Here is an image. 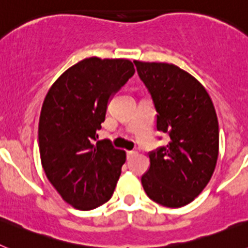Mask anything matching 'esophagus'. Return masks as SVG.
I'll use <instances>...</instances> for the list:
<instances>
[{"label": "esophagus", "instance_id": "esophagus-1", "mask_svg": "<svg viewBox=\"0 0 248 248\" xmlns=\"http://www.w3.org/2000/svg\"><path fill=\"white\" fill-rule=\"evenodd\" d=\"M134 155H137V151H134V150L126 151V156H128V157H133Z\"/></svg>", "mask_w": 248, "mask_h": 248}]
</instances>
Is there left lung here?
I'll return each mask as SVG.
<instances>
[{"label":"left lung","mask_w":248,"mask_h":248,"mask_svg":"<svg viewBox=\"0 0 248 248\" xmlns=\"http://www.w3.org/2000/svg\"><path fill=\"white\" fill-rule=\"evenodd\" d=\"M156 109L166 146L149 153L141 176L146 195L166 207L191 202L209 184L218 156V122L209 93L196 78L170 63L134 61Z\"/></svg>","instance_id":"obj_1"}]
</instances>
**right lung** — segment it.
<instances>
[{"instance_id":"add662e5","label":"right lung","mask_w":248,"mask_h":248,"mask_svg":"<svg viewBox=\"0 0 248 248\" xmlns=\"http://www.w3.org/2000/svg\"><path fill=\"white\" fill-rule=\"evenodd\" d=\"M135 73L129 59L85 58L68 68L45 98L38 125L47 179L63 200L83 211L103 205L119 180L125 151L97 141L110 97Z\"/></svg>"}]
</instances>
